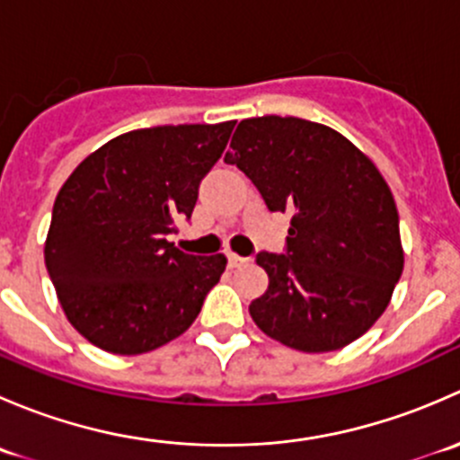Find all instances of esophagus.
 Masks as SVG:
<instances>
[{
  "label": "esophagus",
  "instance_id": "1",
  "mask_svg": "<svg viewBox=\"0 0 460 460\" xmlns=\"http://www.w3.org/2000/svg\"><path fill=\"white\" fill-rule=\"evenodd\" d=\"M229 267L231 269H238V267H243V264H247L249 262V258H243V256H238V253H229Z\"/></svg>",
  "mask_w": 460,
  "mask_h": 460
}]
</instances>
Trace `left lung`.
<instances>
[{
    "instance_id": "8db88e82",
    "label": "left lung",
    "mask_w": 460,
    "mask_h": 460,
    "mask_svg": "<svg viewBox=\"0 0 460 460\" xmlns=\"http://www.w3.org/2000/svg\"><path fill=\"white\" fill-rule=\"evenodd\" d=\"M235 164L269 211H291L285 253L260 252L269 289L249 305L253 323L291 349L336 351L383 316L402 273L398 211L387 182L360 148L300 118L243 119Z\"/></svg>"
}]
</instances>
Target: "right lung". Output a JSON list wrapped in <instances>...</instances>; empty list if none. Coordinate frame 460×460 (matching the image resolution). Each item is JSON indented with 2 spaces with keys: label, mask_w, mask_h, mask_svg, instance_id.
I'll list each match as a JSON object with an SVG mask.
<instances>
[{
  "label": "right lung",
  "mask_w": 460,
  "mask_h": 460,
  "mask_svg": "<svg viewBox=\"0 0 460 460\" xmlns=\"http://www.w3.org/2000/svg\"><path fill=\"white\" fill-rule=\"evenodd\" d=\"M235 122L128 131L59 189L44 262L68 323L100 349L136 356L187 332L226 267L169 243Z\"/></svg>",
  "instance_id": "obj_1"
}]
</instances>
